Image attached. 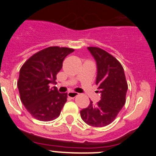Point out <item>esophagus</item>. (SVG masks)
<instances>
[{
	"label": "esophagus",
	"instance_id": "1",
	"mask_svg": "<svg viewBox=\"0 0 156 156\" xmlns=\"http://www.w3.org/2000/svg\"><path fill=\"white\" fill-rule=\"evenodd\" d=\"M67 95H68V97L70 98H76V96H78V93L73 91H69L68 92Z\"/></svg>",
	"mask_w": 156,
	"mask_h": 156
}]
</instances>
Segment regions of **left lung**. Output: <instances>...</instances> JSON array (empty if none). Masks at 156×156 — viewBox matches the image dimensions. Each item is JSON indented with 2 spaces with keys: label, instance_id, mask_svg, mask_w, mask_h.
Returning a JSON list of instances; mask_svg holds the SVG:
<instances>
[{
  "label": "left lung",
  "instance_id": "1",
  "mask_svg": "<svg viewBox=\"0 0 156 156\" xmlns=\"http://www.w3.org/2000/svg\"><path fill=\"white\" fill-rule=\"evenodd\" d=\"M88 51L97 65L96 84L101 99L96 105L90 101L87 108L80 111V116L87 124L101 127L110 124L126 102L128 87L124 70L115 58L96 47Z\"/></svg>",
  "mask_w": 156,
  "mask_h": 156
}]
</instances>
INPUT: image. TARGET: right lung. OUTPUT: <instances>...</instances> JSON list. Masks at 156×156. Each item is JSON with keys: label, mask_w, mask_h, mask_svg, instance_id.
Listing matches in <instances>:
<instances>
[{"label": "right lung", "mask_w": 156, "mask_h": 156, "mask_svg": "<svg viewBox=\"0 0 156 156\" xmlns=\"http://www.w3.org/2000/svg\"><path fill=\"white\" fill-rule=\"evenodd\" d=\"M73 51L72 48L49 47L34 54L20 69L17 83L20 98L38 120H53L61 113L67 93H59L50 84H55L63 60Z\"/></svg>", "instance_id": "1"}]
</instances>
